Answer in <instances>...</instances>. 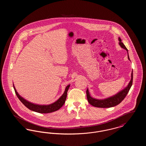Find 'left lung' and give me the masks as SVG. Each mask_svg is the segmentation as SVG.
Wrapping results in <instances>:
<instances>
[{
  "label": "left lung",
  "mask_w": 146,
  "mask_h": 146,
  "mask_svg": "<svg viewBox=\"0 0 146 146\" xmlns=\"http://www.w3.org/2000/svg\"><path fill=\"white\" fill-rule=\"evenodd\" d=\"M119 45L120 46L123 48L125 49L127 51V56H128V59L129 60L130 58L129 56V54H128V50L125 47L124 44L121 42V40L120 38H119ZM131 73V80L130 81L129 83L127 85V86L124 88L123 90H122L120 91H119L117 94L115 95L111 96V97H108L105 99L103 100H98L94 98H92L91 97L89 94V91L88 89L86 90V97L88 101L90 104H91L92 106L96 107H100V108H110V107H114L117 105L119 104L126 97L127 95V93L130 90L131 86L132 85V80H133V74Z\"/></svg>",
  "instance_id": "left-lung-1"
}]
</instances>
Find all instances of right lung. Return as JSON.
I'll return each mask as SVG.
<instances>
[{
    "label": "right lung",
    "mask_w": 146,
    "mask_h": 146,
    "mask_svg": "<svg viewBox=\"0 0 146 146\" xmlns=\"http://www.w3.org/2000/svg\"><path fill=\"white\" fill-rule=\"evenodd\" d=\"M13 86H14V89L15 91L16 95H17V97L19 98L21 102L27 108H28L29 110L35 112L40 113H51V112L58 110L64 104L66 100V97L67 95V91L70 88V85H68V86H66L64 93L62 95L58 98V100H57L53 104H48V105L35 104L29 102L27 100H25L24 98L21 97V96L17 93V91L14 86V84H13Z\"/></svg>",
    "instance_id": "add662e5"
}]
</instances>
